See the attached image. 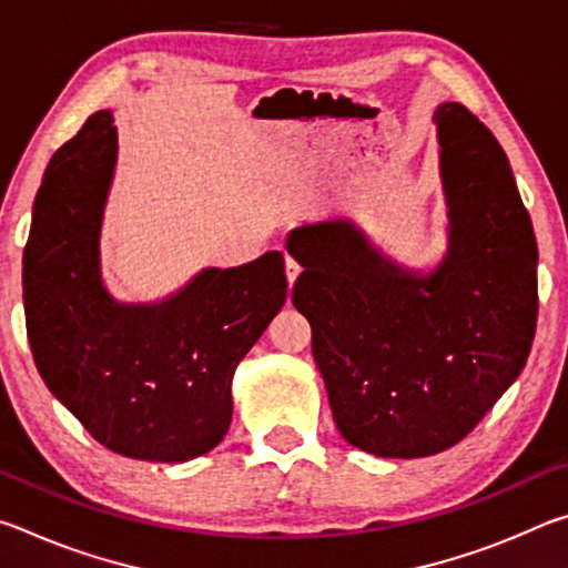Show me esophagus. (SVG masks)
<instances>
[{"label": "esophagus", "instance_id": "1", "mask_svg": "<svg viewBox=\"0 0 568 568\" xmlns=\"http://www.w3.org/2000/svg\"><path fill=\"white\" fill-rule=\"evenodd\" d=\"M285 275L291 285L297 281V275H301V263H297L293 255H285Z\"/></svg>", "mask_w": 568, "mask_h": 568}]
</instances>
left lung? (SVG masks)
<instances>
[{"mask_svg":"<svg viewBox=\"0 0 568 568\" xmlns=\"http://www.w3.org/2000/svg\"><path fill=\"white\" fill-rule=\"evenodd\" d=\"M448 247L430 271L383 255L351 220L287 233L293 305L351 446L423 458L456 446L524 371L538 250L506 152L464 104L434 112Z\"/></svg>","mask_w":568,"mask_h":568,"instance_id":"left-lung-1","label":"left lung"}]
</instances>
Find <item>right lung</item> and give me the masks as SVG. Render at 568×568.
Instances as JSON below:
<instances>
[{"label":"right lung","instance_id":"add662e5","mask_svg":"<svg viewBox=\"0 0 568 568\" xmlns=\"http://www.w3.org/2000/svg\"><path fill=\"white\" fill-rule=\"evenodd\" d=\"M112 122L94 112L44 170L22 261L27 335L47 388L102 446L182 464L225 438L237 363L285 303V257L203 267L155 303L114 301L100 267Z\"/></svg>","mask_w":568,"mask_h":568}]
</instances>
